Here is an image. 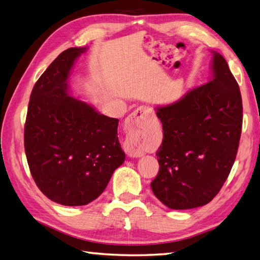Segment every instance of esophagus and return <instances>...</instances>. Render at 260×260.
<instances>
[{
	"instance_id": "34e87169",
	"label": "esophagus",
	"mask_w": 260,
	"mask_h": 260,
	"mask_svg": "<svg viewBox=\"0 0 260 260\" xmlns=\"http://www.w3.org/2000/svg\"><path fill=\"white\" fill-rule=\"evenodd\" d=\"M153 115L152 110L148 107L138 108L126 119V139L123 145V149L126 155L131 158L141 157L142 152L139 140H138V129L149 120Z\"/></svg>"
}]
</instances>
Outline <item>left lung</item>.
Returning <instances> with one entry per match:
<instances>
[{
    "label": "left lung",
    "instance_id": "8db88e82",
    "mask_svg": "<svg viewBox=\"0 0 260 260\" xmlns=\"http://www.w3.org/2000/svg\"><path fill=\"white\" fill-rule=\"evenodd\" d=\"M213 78L173 104L157 108L164 138L150 186L174 210L199 208L220 192L236 160L242 128L239 85L213 52Z\"/></svg>",
    "mask_w": 260,
    "mask_h": 260
}]
</instances>
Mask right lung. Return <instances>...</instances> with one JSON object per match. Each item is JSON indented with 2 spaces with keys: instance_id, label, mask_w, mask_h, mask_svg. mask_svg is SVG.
Returning <instances> with one entry per match:
<instances>
[{
  "instance_id": "right-lung-1",
  "label": "right lung",
  "mask_w": 260,
  "mask_h": 260,
  "mask_svg": "<svg viewBox=\"0 0 260 260\" xmlns=\"http://www.w3.org/2000/svg\"><path fill=\"white\" fill-rule=\"evenodd\" d=\"M86 48L58 56L35 84L24 124V150L37 186L67 206L86 205L107 187L125 155L119 120L68 95L74 60Z\"/></svg>"
}]
</instances>
